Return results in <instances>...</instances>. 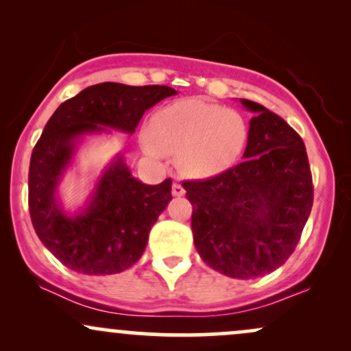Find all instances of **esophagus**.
Here are the masks:
<instances>
[{"label":"esophagus","instance_id":"1","mask_svg":"<svg viewBox=\"0 0 351 351\" xmlns=\"http://www.w3.org/2000/svg\"><path fill=\"white\" fill-rule=\"evenodd\" d=\"M171 193H173V196H183L184 195V188L181 186V183H178V181H176V183H173V186H171Z\"/></svg>","mask_w":351,"mask_h":351}]
</instances>
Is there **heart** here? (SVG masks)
<instances>
[{"mask_svg": "<svg viewBox=\"0 0 351 351\" xmlns=\"http://www.w3.org/2000/svg\"><path fill=\"white\" fill-rule=\"evenodd\" d=\"M249 142V125L239 112L201 100H181L155 115L142 135L147 155L160 160L176 153L180 168L193 178H211L239 162Z\"/></svg>", "mask_w": 351, "mask_h": 351, "instance_id": "1", "label": "heart"}]
</instances>
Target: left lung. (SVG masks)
Listing matches in <instances>:
<instances>
[{
	"label": "left lung",
	"instance_id": "1",
	"mask_svg": "<svg viewBox=\"0 0 351 351\" xmlns=\"http://www.w3.org/2000/svg\"><path fill=\"white\" fill-rule=\"evenodd\" d=\"M241 104L256 114L244 162L181 184L193 204V239L201 259L232 279H254L291 257L312 209L313 186L299 134L261 104Z\"/></svg>",
	"mask_w": 351,
	"mask_h": 351
}]
</instances>
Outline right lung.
Returning <instances> with one entry per match:
<instances>
[{
    "label": "right lung",
    "mask_w": 351,
    "mask_h": 351,
    "mask_svg": "<svg viewBox=\"0 0 351 351\" xmlns=\"http://www.w3.org/2000/svg\"><path fill=\"white\" fill-rule=\"evenodd\" d=\"M176 95L167 86L134 87L104 82L60 104L44 127L29 163V215L36 234L72 271L110 276L132 267L148 234L171 201V180L145 184L122 155L102 171L86 206L69 215L58 198L64 173L86 135L134 134L148 108Z\"/></svg>",
    "instance_id": "1"
}]
</instances>
